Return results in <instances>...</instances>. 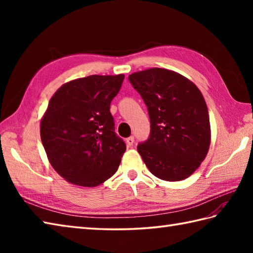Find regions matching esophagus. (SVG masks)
Instances as JSON below:
<instances>
[{
	"instance_id": "obj_1",
	"label": "esophagus",
	"mask_w": 253,
	"mask_h": 253,
	"mask_svg": "<svg viewBox=\"0 0 253 253\" xmlns=\"http://www.w3.org/2000/svg\"><path fill=\"white\" fill-rule=\"evenodd\" d=\"M133 142H135V138H133L132 136H131V137H129V138H127V139H126V143H127V147H129V148H131V147L133 146Z\"/></svg>"
}]
</instances>
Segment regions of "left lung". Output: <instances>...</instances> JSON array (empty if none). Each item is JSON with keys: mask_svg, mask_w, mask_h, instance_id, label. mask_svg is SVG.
Wrapping results in <instances>:
<instances>
[{"mask_svg": "<svg viewBox=\"0 0 253 253\" xmlns=\"http://www.w3.org/2000/svg\"><path fill=\"white\" fill-rule=\"evenodd\" d=\"M130 84L148 106L151 131L137 150L158 178L179 181L206 159L211 143L207 103L191 80L164 68L129 75Z\"/></svg>", "mask_w": 253, "mask_h": 253, "instance_id": "1", "label": "left lung"}]
</instances>
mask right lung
Returning a JSON list of instances; mask_svg holds the SVG:
<instances>
[{
    "instance_id": "add662e5",
    "label": "right lung",
    "mask_w": 253,
    "mask_h": 253,
    "mask_svg": "<svg viewBox=\"0 0 253 253\" xmlns=\"http://www.w3.org/2000/svg\"><path fill=\"white\" fill-rule=\"evenodd\" d=\"M124 75H91L56 90L40 123L45 153L58 175L80 187H95L115 174L126 144L114 131L111 101Z\"/></svg>"
}]
</instances>
